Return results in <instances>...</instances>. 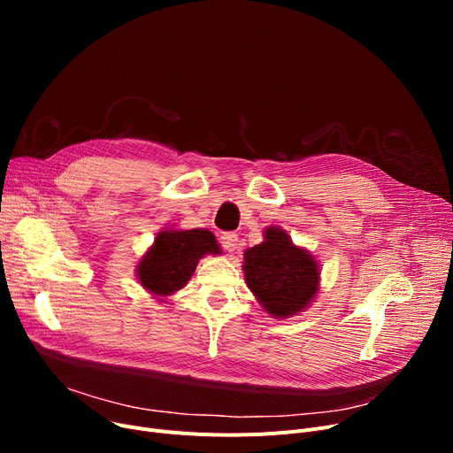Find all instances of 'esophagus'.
Segmentation results:
<instances>
[{"mask_svg": "<svg viewBox=\"0 0 453 453\" xmlns=\"http://www.w3.org/2000/svg\"><path fill=\"white\" fill-rule=\"evenodd\" d=\"M236 242H239V234L236 233H222L220 236V244L226 251H234L236 250Z\"/></svg>", "mask_w": 453, "mask_h": 453, "instance_id": "34e87169", "label": "esophagus"}]
</instances>
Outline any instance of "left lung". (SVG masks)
<instances>
[{
	"instance_id": "left-lung-1",
	"label": "left lung",
	"mask_w": 453,
	"mask_h": 453,
	"mask_svg": "<svg viewBox=\"0 0 453 453\" xmlns=\"http://www.w3.org/2000/svg\"><path fill=\"white\" fill-rule=\"evenodd\" d=\"M242 268L248 288L275 319L299 314L319 290L316 258L275 226L266 227L265 242L244 251Z\"/></svg>"
}]
</instances>
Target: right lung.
<instances>
[{
  "label": "right lung",
  "instance_id": "1",
  "mask_svg": "<svg viewBox=\"0 0 453 453\" xmlns=\"http://www.w3.org/2000/svg\"><path fill=\"white\" fill-rule=\"evenodd\" d=\"M209 253H220L211 231L165 229L157 233L152 248L139 260L137 279L141 287L156 297L173 296L185 287L198 260Z\"/></svg>",
  "mask_w": 453,
  "mask_h": 453
}]
</instances>
